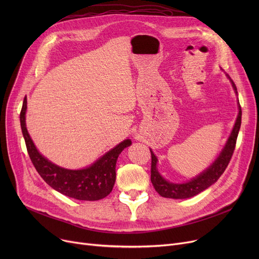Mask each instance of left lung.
I'll return each instance as SVG.
<instances>
[{
	"label": "left lung",
	"instance_id": "1",
	"mask_svg": "<svg viewBox=\"0 0 259 259\" xmlns=\"http://www.w3.org/2000/svg\"><path fill=\"white\" fill-rule=\"evenodd\" d=\"M231 79V78H230ZM232 86L235 90V93L237 94V88L234 84L233 80ZM238 109L239 112L235 121V125L233 127L232 132H231L230 137L227 141L226 146L222 150L220 156L215 159L213 164L203 172H201L199 175L193 180L189 181L187 183L183 184H175L170 183L166 181L157 171L156 165H157V157L154 155L152 150L150 149L151 152V183L156 190V192L162 196L167 198H174V199H184L189 198L197 195L198 193L202 192L203 190L209 188L211 185H213L215 182H217L222 174L225 172L226 168L228 167L231 157L233 155L237 135L240 129L241 125V107L238 102Z\"/></svg>",
	"mask_w": 259,
	"mask_h": 259
}]
</instances>
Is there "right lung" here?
Masks as SVG:
<instances>
[{"label":"right lung","instance_id":"right-lung-1","mask_svg":"<svg viewBox=\"0 0 259 259\" xmlns=\"http://www.w3.org/2000/svg\"><path fill=\"white\" fill-rule=\"evenodd\" d=\"M26 109L27 100L25 97L20 113L21 128L27 152L40 178L58 192L78 200H99L110 194L116 178L117 157L125 148L131 145V141L121 142L86 169L61 168L52 164L37 151L26 128Z\"/></svg>","mask_w":259,"mask_h":259}]
</instances>
